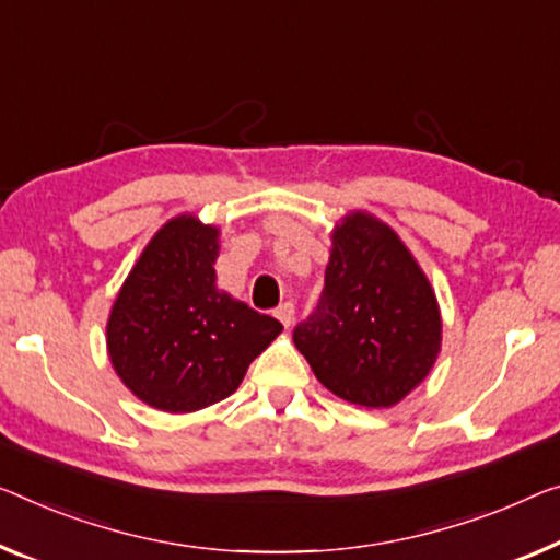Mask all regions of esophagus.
Masks as SVG:
<instances>
[{"label": "esophagus", "mask_w": 560, "mask_h": 560, "mask_svg": "<svg viewBox=\"0 0 560 560\" xmlns=\"http://www.w3.org/2000/svg\"><path fill=\"white\" fill-rule=\"evenodd\" d=\"M277 319L283 324V327H291V322H294V304L291 302H283L281 306H277Z\"/></svg>", "instance_id": "esophagus-1"}]
</instances>
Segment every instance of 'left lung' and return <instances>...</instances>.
Returning a JSON list of instances; mask_svg holds the SVG:
<instances>
[{
	"instance_id": "8db88e82",
	"label": "left lung",
	"mask_w": 560,
	"mask_h": 560,
	"mask_svg": "<svg viewBox=\"0 0 560 560\" xmlns=\"http://www.w3.org/2000/svg\"><path fill=\"white\" fill-rule=\"evenodd\" d=\"M319 304L294 327L316 380L362 407H392L428 377L440 308L397 233L366 213L337 226Z\"/></svg>"
}]
</instances>
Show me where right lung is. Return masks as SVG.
Listing matches in <instances>:
<instances>
[{
	"mask_svg": "<svg viewBox=\"0 0 560 560\" xmlns=\"http://www.w3.org/2000/svg\"><path fill=\"white\" fill-rule=\"evenodd\" d=\"M219 231L180 215L155 233L115 299L107 349L120 380L150 407L194 412L238 389L283 329L215 289Z\"/></svg>",
	"mask_w": 560,
	"mask_h": 560,
	"instance_id": "right-lung-1",
	"label": "right lung"
}]
</instances>
